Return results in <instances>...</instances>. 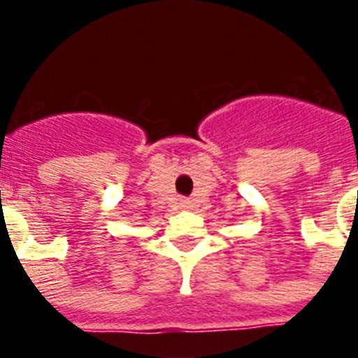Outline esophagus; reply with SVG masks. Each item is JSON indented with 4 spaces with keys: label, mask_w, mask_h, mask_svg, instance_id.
I'll list each match as a JSON object with an SVG mask.
<instances>
[{
    "label": "esophagus",
    "mask_w": 358,
    "mask_h": 358,
    "mask_svg": "<svg viewBox=\"0 0 358 358\" xmlns=\"http://www.w3.org/2000/svg\"><path fill=\"white\" fill-rule=\"evenodd\" d=\"M180 204H182V208H191V201H189V199H184V201L180 202Z\"/></svg>",
    "instance_id": "1"
}]
</instances>
